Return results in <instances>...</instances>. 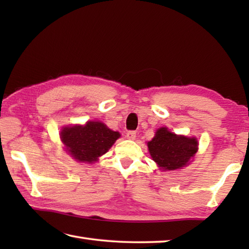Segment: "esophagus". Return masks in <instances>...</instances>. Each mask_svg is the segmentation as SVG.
Instances as JSON below:
<instances>
[{"instance_id":"esophagus-1","label":"esophagus","mask_w":249,"mask_h":249,"mask_svg":"<svg viewBox=\"0 0 249 249\" xmlns=\"http://www.w3.org/2000/svg\"><path fill=\"white\" fill-rule=\"evenodd\" d=\"M126 138L129 140H135L136 139V131H134V130L127 131V133H126Z\"/></svg>"}]
</instances>
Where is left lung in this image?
<instances>
[{
    "instance_id": "8db88e82",
    "label": "left lung",
    "mask_w": 249,
    "mask_h": 249,
    "mask_svg": "<svg viewBox=\"0 0 249 249\" xmlns=\"http://www.w3.org/2000/svg\"><path fill=\"white\" fill-rule=\"evenodd\" d=\"M147 147L160 170L171 171L187 166L198 151V140L160 127L156 130L154 138L147 142Z\"/></svg>"
}]
</instances>
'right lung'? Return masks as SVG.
<instances>
[{
	"label": "right lung",
	"mask_w": 249,
	"mask_h": 249,
	"mask_svg": "<svg viewBox=\"0 0 249 249\" xmlns=\"http://www.w3.org/2000/svg\"><path fill=\"white\" fill-rule=\"evenodd\" d=\"M61 140L71 157L80 162H95L106 154L121 135L108 128L102 122L89 121L86 125L65 126Z\"/></svg>",
	"instance_id": "right-lung-1"
}]
</instances>
